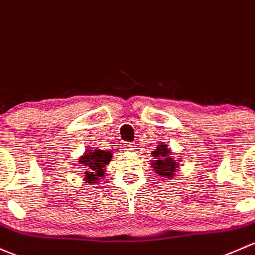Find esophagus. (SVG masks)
<instances>
[{"label":"esophagus","instance_id":"esophagus-1","mask_svg":"<svg viewBox=\"0 0 255 255\" xmlns=\"http://www.w3.org/2000/svg\"><path fill=\"white\" fill-rule=\"evenodd\" d=\"M134 148H135V146H134V144H133V143L126 144V150H129V151H132V150Z\"/></svg>","mask_w":255,"mask_h":255}]
</instances>
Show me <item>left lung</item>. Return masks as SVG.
Instances as JSON below:
<instances>
[{
  "label": "left lung",
  "instance_id": "left-lung-1",
  "mask_svg": "<svg viewBox=\"0 0 255 255\" xmlns=\"http://www.w3.org/2000/svg\"><path fill=\"white\" fill-rule=\"evenodd\" d=\"M152 157L154 160H151V166L154 167V171L165 178H172L178 170L179 162L182 161V160H176L172 156V151L167 148L166 144L157 145V149L152 151Z\"/></svg>",
  "mask_w": 255,
  "mask_h": 255
}]
</instances>
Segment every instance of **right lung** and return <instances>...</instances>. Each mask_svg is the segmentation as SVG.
<instances>
[{"label":"right lung","mask_w":255,"mask_h":255,"mask_svg":"<svg viewBox=\"0 0 255 255\" xmlns=\"http://www.w3.org/2000/svg\"><path fill=\"white\" fill-rule=\"evenodd\" d=\"M112 152L104 150H87L79 157L80 166H84V181L87 183H98L99 179L105 176V166L111 161Z\"/></svg>","instance_id":"1"}]
</instances>
